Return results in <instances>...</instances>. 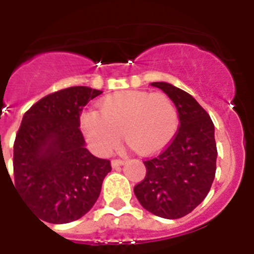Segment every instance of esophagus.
I'll list each match as a JSON object with an SVG mask.
<instances>
[{
    "label": "esophagus",
    "instance_id": "1",
    "mask_svg": "<svg viewBox=\"0 0 254 254\" xmlns=\"http://www.w3.org/2000/svg\"><path fill=\"white\" fill-rule=\"evenodd\" d=\"M111 164H112V167L114 168L120 167V165H123L124 164V160L123 159H114L112 161H111Z\"/></svg>",
    "mask_w": 254,
    "mask_h": 254
}]
</instances>
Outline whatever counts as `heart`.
I'll return each mask as SVG.
<instances>
[{"mask_svg":"<svg viewBox=\"0 0 254 254\" xmlns=\"http://www.w3.org/2000/svg\"><path fill=\"white\" fill-rule=\"evenodd\" d=\"M99 110L81 114V129L99 153H110L125 142L139 153L161 150L173 139L180 127L178 108L168 95L143 90H125L101 101Z\"/></svg>","mask_w":254,"mask_h":254,"instance_id":"obj_1","label":"heart"}]
</instances>
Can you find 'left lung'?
<instances>
[{
  "label": "left lung",
  "instance_id": "8db88e82",
  "mask_svg": "<svg viewBox=\"0 0 254 254\" xmlns=\"http://www.w3.org/2000/svg\"><path fill=\"white\" fill-rule=\"evenodd\" d=\"M173 99L180 127L163 151L143 161L146 177L134 186L144 209L168 219L185 217L199 205L216 176L214 125L208 112L182 89L152 82Z\"/></svg>",
  "mask_w": 254,
  "mask_h": 254
}]
</instances>
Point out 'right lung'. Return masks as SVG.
Wrapping results in <instances>:
<instances>
[{
	"mask_svg": "<svg viewBox=\"0 0 254 254\" xmlns=\"http://www.w3.org/2000/svg\"><path fill=\"white\" fill-rule=\"evenodd\" d=\"M101 94L86 86L62 89L41 98L23 116L14 142L11 183L45 222L68 223L86 214L111 172L110 160L85 148L80 129L82 107Z\"/></svg>",
	"mask_w": 254,
	"mask_h": 254,
	"instance_id": "add662e5",
	"label": "right lung"
}]
</instances>
